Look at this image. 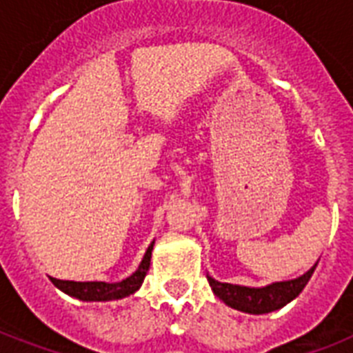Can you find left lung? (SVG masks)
Instances as JSON below:
<instances>
[{
    "label": "left lung",
    "instance_id": "left-lung-1",
    "mask_svg": "<svg viewBox=\"0 0 353 353\" xmlns=\"http://www.w3.org/2000/svg\"><path fill=\"white\" fill-rule=\"evenodd\" d=\"M315 268H317V263L299 279L288 280V282H274L265 288H245V285L223 284L210 276L207 279H209L214 295L225 302L227 306L240 310V312L252 313V315H262V313L280 310L288 302L293 301L306 288L307 280L312 279Z\"/></svg>",
    "mask_w": 353,
    "mask_h": 353
}]
</instances>
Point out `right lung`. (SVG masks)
<instances>
[{"label":"right lung","instance_id":"right-lung-1","mask_svg":"<svg viewBox=\"0 0 353 353\" xmlns=\"http://www.w3.org/2000/svg\"><path fill=\"white\" fill-rule=\"evenodd\" d=\"M152 249H154V243L148 247V251L144 254L143 262H141L137 271L132 276H128L126 280L117 282V284H106V282H73V280L58 279H51V282L57 285L58 290H62L63 293H68L71 296H77L80 301H117V299H124V296H130L132 293H135L141 288V284H143L144 276L148 273Z\"/></svg>","mask_w":353,"mask_h":353}]
</instances>
